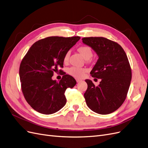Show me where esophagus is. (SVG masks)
I'll list each match as a JSON object with an SVG mask.
<instances>
[{
    "label": "esophagus",
    "instance_id": "34e87169",
    "mask_svg": "<svg viewBox=\"0 0 148 148\" xmlns=\"http://www.w3.org/2000/svg\"><path fill=\"white\" fill-rule=\"evenodd\" d=\"M76 81H77V82H79L81 81L80 79H76Z\"/></svg>",
    "mask_w": 148,
    "mask_h": 148
}]
</instances>
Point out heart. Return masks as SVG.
Instances as JSON below:
<instances>
[{
	"mask_svg": "<svg viewBox=\"0 0 148 148\" xmlns=\"http://www.w3.org/2000/svg\"><path fill=\"white\" fill-rule=\"evenodd\" d=\"M78 51L80 53L85 60H88L93 56L92 50L90 47L88 46H82L80 47L78 49ZM69 52H67L64 55V61L67 62L69 60ZM86 69L82 68L79 67H71L68 69V73L73 75V77L75 78H82L84 75L85 73L86 72Z\"/></svg>",
	"mask_w": 148,
	"mask_h": 148,
	"instance_id": "heart-1",
	"label": "heart"
}]
</instances>
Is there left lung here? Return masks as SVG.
Returning <instances> with one entry per match:
<instances>
[{
    "label": "left lung",
    "instance_id": "8db88e82",
    "mask_svg": "<svg viewBox=\"0 0 148 148\" xmlns=\"http://www.w3.org/2000/svg\"><path fill=\"white\" fill-rule=\"evenodd\" d=\"M82 40L98 56L90 74L101 79L97 87L92 80H85L87 105L99 114L112 113L124 102L130 85L132 71L127 55L120 45L106 38L90 37Z\"/></svg>",
    "mask_w": 148,
    "mask_h": 148
}]
</instances>
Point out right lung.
Here are the masks:
<instances>
[{
  "label": "right lung",
  "instance_id": "1",
  "mask_svg": "<svg viewBox=\"0 0 148 148\" xmlns=\"http://www.w3.org/2000/svg\"><path fill=\"white\" fill-rule=\"evenodd\" d=\"M80 39L79 36L45 38L35 42L23 58L19 71L22 92L36 111L49 115L66 104L65 91L75 86V80L65 74L59 82L51 77L58 67L63 68L65 54Z\"/></svg>",
  "mask_w": 148,
  "mask_h": 148
}]
</instances>
